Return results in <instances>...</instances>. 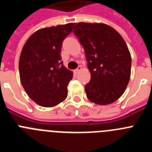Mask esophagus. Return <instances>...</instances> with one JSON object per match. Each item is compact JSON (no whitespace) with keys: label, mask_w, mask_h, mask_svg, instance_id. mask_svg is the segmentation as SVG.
Returning a JSON list of instances; mask_svg holds the SVG:
<instances>
[{"label":"esophagus","mask_w":152,"mask_h":152,"mask_svg":"<svg viewBox=\"0 0 152 152\" xmlns=\"http://www.w3.org/2000/svg\"><path fill=\"white\" fill-rule=\"evenodd\" d=\"M81 69H82V67H81V66H78V67H77V69H75V73H76V74H77L79 72H80V70H81Z\"/></svg>","instance_id":"34e87169"}]
</instances>
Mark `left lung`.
Masks as SVG:
<instances>
[{
    "instance_id": "8db88e82",
    "label": "left lung",
    "mask_w": 152,
    "mask_h": 152,
    "mask_svg": "<svg viewBox=\"0 0 152 152\" xmlns=\"http://www.w3.org/2000/svg\"><path fill=\"white\" fill-rule=\"evenodd\" d=\"M85 51L90 82L84 86L88 100L107 105L123 94L131 75V55L116 29L104 23H78L73 29Z\"/></svg>"
}]
</instances>
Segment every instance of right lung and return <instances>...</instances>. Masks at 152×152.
<instances>
[{"mask_svg":"<svg viewBox=\"0 0 152 152\" xmlns=\"http://www.w3.org/2000/svg\"><path fill=\"white\" fill-rule=\"evenodd\" d=\"M75 23L45 27L35 32L24 44L19 61L20 81L28 96L38 105L52 107L68 96L73 73L63 65V40Z\"/></svg>","mask_w":152,"mask_h":152,"instance_id":"add662e5","label":"right lung"}]
</instances>
